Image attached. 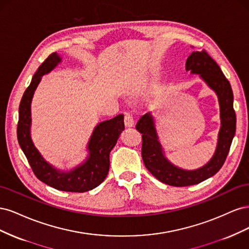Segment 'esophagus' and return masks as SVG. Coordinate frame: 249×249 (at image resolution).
I'll use <instances>...</instances> for the list:
<instances>
[{
    "label": "esophagus",
    "instance_id": "esophagus-1",
    "mask_svg": "<svg viewBox=\"0 0 249 249\" xmlns=\"http://www.w3.org/2000/svg\"><path fill=\"white\" fill-rule=\"evenodd\" d=\"M124 124L125 126H133L134 125V117L132 113L125 112L124 113Z\"/></svg>",
    "mask_w": 249,
    "mask_h": 249
}]
</instances>
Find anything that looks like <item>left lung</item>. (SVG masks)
Segmentation results:
<instances>
[{
  "mask_svg": "<svg viewBox=\"0 0 249 249\" xmlns=\"http://www.w3.org/2000/svg\"><path fill=\"white\" fill-rule=\"evenodd\" d=\"M186 70L191 71L193 73H199L219 99L221 129L216 152L211 161L203 167L193 171L173 166L162 154L152 116L148 113L142 115L136 124V130L142 134L141 155L145 167L160 182L175 187L195 185L213 177L225 162L236 132V113L232 107V90L219 65L206 50H202L193 52L188 57Z\"/></svg>",
  "mask_w": 249,
  "mask_h": 249,
  "instance_id": "1",
  "label": "left lung"
}]
</instances>
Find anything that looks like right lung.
Masks as SVG:
<instances>
[{
    "label": "right lung",
    "instance_id": "right-lung-1",
    "mask_svg": "<svg viewBox=\"0 0 249 249\" xmlns=\"http://www.w3.org/2000/svg\"><path fill=\"white\" fill-rule=\"evenodd\" d=\"M60 62L56 53H52L35 72L31 83L21 97L18 110V140L36 178L57 190L66 192H86L92 190L106 178L110 166V152L116 144L119 135L124 129V115L97 124L90 138L87 161L71 172H61L53 168L42 159L30 137L31 124V100L41 76L49 72Z\"/></svg>",
    "mask_w": 249,
    "mask_h": 249
}]
</instances>
